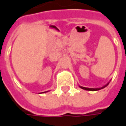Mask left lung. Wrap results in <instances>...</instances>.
I'll return each instance as SVG.
<instances>
[{
  "label": "left lung",
  "mask_w": 126,
  "mask_h": 126,
  "mask_svg": "<svg viewBox=\"0 0 126 126\" xmlns=\"http://www.w3.org/2000/svg\"><path fill=\"white\" fill-rule=\"evenodd\" d=\"M109 83H110V81L105 84V86H103L102 87H100V88H96V89H93V88H86V87H84V86H79V87H80L81 89H84V90H86V91H99V90H100V89H104V88H105L107 85L109 84Z\"/></svg>",
  "instance_id": "8db88e82"
}]
</instances>
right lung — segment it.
Returning a JSON list of instances; mask_svg holds the SVG:
<instances>
[{
	"instance_id": "1",
	"label": "right lung",
	"mask_w": 126,
	"mask_h": 126,
	"mask_svg": "<svg viewBox=\"0 0 126 126\" xmlns=\"http://www.w3.org/2000/svg\"><path fill=\"white\" fill-rule=\"evenodd\" d=\"M46 92H48V91H45V92H44V93H46Z\"/></svg>"
}]
</instances>
